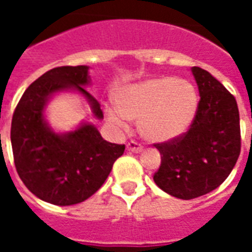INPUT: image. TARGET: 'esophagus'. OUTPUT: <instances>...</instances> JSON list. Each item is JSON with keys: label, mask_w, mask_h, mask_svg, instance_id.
Segmentation results:
<instances>
[{"label": "esophagus", "mask_w": 252, "mask_h": 252, "mask_svg": "<svg viewBox=\"0 0 252 252\" xmlns=\"http://www.w3.org/2000/svg\"><path fill=\"white\" fill-rule=\"evenodd\" d=\"M126 150H128L129 153L137 154V153H142L143 147L139 144V143L131 140V142H128V144H126Z\"/></svg>", "instance_id": "1"}]
</instances>
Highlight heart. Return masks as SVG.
<instances>
[{
  "mask_svg": "<svg viewBox=\"0 0 252 252\" xmlns=\"http://www.w3.org/2000/svg\"><path fill=\"white\" fill-rule=\"evenodd\" d=\"M115 108H108L110 123L126 128V120L137 121L143 139L166 143L189 131L200 106V94L188 79L153 77L121 88Z\"/></svg>",
  "mask_w": 252,
  "mask_h": 252,
  "instance_id": "1",
  "label": "heart"
}]
</instances>
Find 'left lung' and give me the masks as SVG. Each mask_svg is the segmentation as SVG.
I'll list each match as a JSON object with an SVG mask.
<instances>
[{"label":"left lung","instance_id":"left-lung-1","mask_svg":"<svg viewBox=\"0 0 252 252\" xmlns=\"http://www.w3.org/2000/svg\"><path fill=\"white\" fill-rule=\"evenodd\" d=\"M200 106L189 131L175 140L155 144L160 167L154 181L181 200H191L221 185L240 154V123L236 99L216 78L191 67Z\"/></svg>","mask_w":252,"mask_h":252}]
</instances>
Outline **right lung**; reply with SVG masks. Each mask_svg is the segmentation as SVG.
<instances>
[{"instance_id":"add662e5","label":"right lung","mask_w":252,"mask_h":252,"mask_svg":"<svg viewBox=\"0 0 252 252\" xmlns=\"http://www.w3.org/2000/svg\"><path fill=\"white\" fill-rule=\"evenodd\" d=\"M89 85V66L52 68L31 83L13 113L10 140L19 177L36 197L54 205L88 200L126 150L104 140L88 121L70 132H55L46 120L47 104L63 92L79 93L94 117L104 119L98 101L85 89Z\"/></svg>"}]
</instances>
